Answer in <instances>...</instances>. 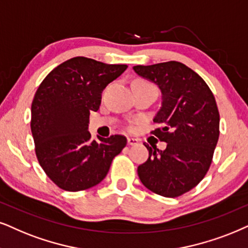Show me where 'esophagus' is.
Here are the masks:
<instances>
[{"label": "esophagus", "mask_w": 248, "mask_h": 248, "mask_svg": "<svg viewBox=\"0 0 248 248\" xmlns=\"http://www.w3.org/2000/svg\"><path fill=\"white\" fill-rule=\"evenodd\" d=\"M127 143H128V145H137V144H139V140L133 139V137H129V139L127 140Z\"/></svg>", "instance_id": "obj_1"}]
</instances>
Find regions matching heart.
<instances>
[{"label":"heart","instance_id":"b5f03b06","mask_svg":"<svg viewBox=\"0 0 248 248\" xmlns=\"http://www.w3.org/2000/svg\"><path fill=\"white\" fill-rule=\"evenodd\" d=\"M139 82H142V83H147V82H145V81H139ZM147 84H150V83H147Z\"/></svg>","mask_w":248,"mask_h":248}]
</instances>
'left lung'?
<instances>
[{
	"mask_svg": "<svg viewBox=\"0 0 248 248\" xmlns=\"http://www.w3.org/2000/svg\"><path fill=\"white\" fill-rule=\"evenodd\" d=\"M140 77L161 90V108L151 134L167 143L165 150L144 143L149 159L137 168L144 186L162 197L187 192L207 174L220 136V113L207 83L180 62L137 65Z\"/></svg>",
	"mask_w": 248,
	"mask_h": 248,
	"instance_id": "1",
	"label": "left lung"
}]
</instances>
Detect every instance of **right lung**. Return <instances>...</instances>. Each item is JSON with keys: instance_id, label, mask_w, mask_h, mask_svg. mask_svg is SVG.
I'll list each match as a JSON object with an SVG mask.
<instances>
[{"instance_id": "1", "label": "right lung", "mask_w": 248, "mask_h": 248, "mask_svg": "<svg viewBox=\"0 0 248 248\" xmlns=\"http://www.w3.org/2000/svg\"><path fill=\"white\" fill-rule=\"evenodd\" d=\"M127 67L74 57L54 68L37 88L31 119L35 153L61 189L75 192L101 183L126 146L122 135L93 140L88 124L90 112L98 111L103 90Z\"/></svg>"}]
</instances>
